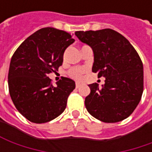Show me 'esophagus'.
Wrapping results in <instances>:
<instances>
[{"instance_id":"1","label":"esophagus","mask_w":152,"mask_h":152,"mask_svg":"<svg viewBox=\"0 0 152 152\" xmlns=\"http://www.w3.org/2000/svg\"><path fill=\"white\" fill-rule=\"evenodd\" d=\"M79 87H80V84H79V83H76V88L79 89Z\"/></svg>"}]
</instances>
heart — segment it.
Here are the masks:
<instances>
[{"instance_id":"obj_1","label":"heart","mask_w":152,"mask_h":152,"mask_svg":"<svg viewBox=\"0 0 152 152\" xmlns=\"http://www.w3.org/2000/svg\"><path fill=\"white\" fill-rule=\"evenodd\" d=\"M85 73V68L83 67H73L68 71V75L76 79V80H80L82 78V74Z\"/></svg>"}]
</instances>
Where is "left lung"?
I'll use <instances>...</instances> for the list:
<instances>
[{"label":"left lung","instance_id":"obj_1","mask_svg":"<svg viewBox=\"0 0 152 152\" xmlns=\"http://www.w3.org/2000/svg\"><path fill=\"white\" fill-rule=\"evenodd\" d=\"M79 39L90 45L94 53L92 72L104 77L102 88L89 85L85 107L104 123H117L134 111L143 93V63L137 51L121 34L111 28L76 31Z\"/></svg>","mask_w":152,"mask_h":152}]
</instances>
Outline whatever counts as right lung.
I'll list each match as a JSON object with an SVG mask.
<instances>
[{
	"mask_svg": "<svg viewBox=\"0 0 152 152\" xmlns=\"http://www.w3.org/2000/svg\"><path fill=\"white\" fill-rule=\"evenodd\" d=\"M73 42L70 34L47 27L28 37L14 52L9 67V93L17 110L28 121L47 123L64 112L75 82L63 77L53 86L48 75L58 70L64 51Z\"/></svg>",
	"mask_w": 152,
	"mask_h": 152,
	"instance_id": "right-lung-1",
	"label": "right lung"
}]
</instances>
